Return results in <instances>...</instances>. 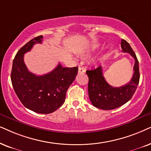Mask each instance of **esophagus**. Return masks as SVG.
I'll return each instance as SVG.
<instances>
[{
	"instance_id": "1",
	"label": "esophagus",
	"mask_w": 151,
	"mask_h": 151,
	"mask_svg": "<svg viewBox=\"0 0 151 151\" xmlns=\"http://www.w3.org/2000/svg\"><path fill=\"white\" fill-rule=\"evenodd\" d=\"M85 72H86V70L84 69L82 67L79 68V70H78V72H79V73H84Z\"/></svg>"
}]
</instances>
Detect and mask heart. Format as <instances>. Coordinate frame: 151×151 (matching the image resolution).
I'll list each match as a JSON object with an SVG mask.
<instances>
[{
    "label": "heart",
    "mask_w": 151,
    "mask_h": 151,
    "mask_svg": "<svg viewBox=\"0 0 151 151\" xmlns=\"http://www.w3.org/2000/svg\"><path fill=\"white\" fill-rule=\"evenodd\" d=\"M98 47H99V45H94L93 47H92V48H93V49H96V48Z\"/></svg>",
    "instance_id": "heart-1"
}]
</instances>
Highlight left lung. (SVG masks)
Masks as SVG:
<instances>
[{
	"mask_svg": "<svg viewBox=\"0 0 151 151\" xmlns=\"http://www.w3.org/2000/svg\"><path fill=\"white\" fill-rule=\"evenodd\" d=\"M121 47L123 52L129 53L134 59L133 75L130 81L121 87H112L103 76L101 66L94 70L86 71L89 78L88 94L90 101L94 107L102 110H112L119 107L131 99L139 81V61L129 43L122 39Z\"/></svg>",
	"mask_w": 151,
	"mask_h": 151,
	"instance_id": "1",
	"label": "left lung"
}]
</instances>
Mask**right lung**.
I'll return each mask as SVG.
<instances>
[{"label": "right lung", "mask_w": 151, "mask_h": 151, "mask_svg": "<svg viewBox=\"0 0 151 151\" xmlns=\"http://www.w3.org/2000/svg\"><path fill=\"white\" fill-rule=\"evenodd\" d=\"M43 36L30 40L20 49L13 61L11 80L14 90L23 106L41 114L55 112L63 105L66 92L75 79L78 68H63L59 64L49 73L37 76L30 72L24 62V54L36 43H41Z\"/></svg>", "instance_id": "obj_1"}]
</instances>
